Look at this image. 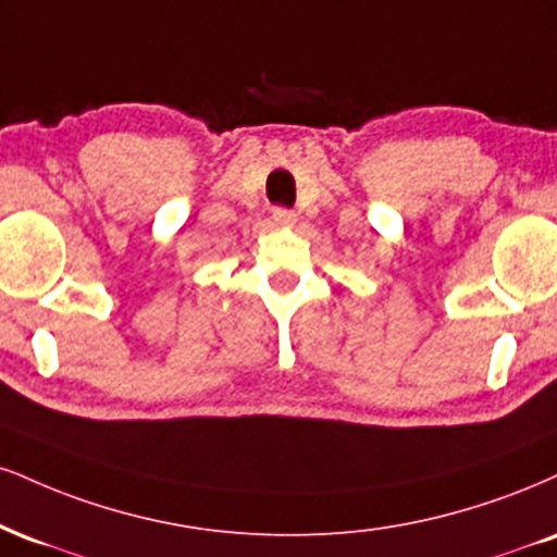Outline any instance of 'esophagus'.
<instances>
[{"mask_svg": "<svg viewBox=\"0 0 557 557\" xmlns=\"http://www.w3.org/2000/svg\"><path fill=\"white\" fill-rule=\"evenodd\" d=\"M272 220L277 225H293V223H296V214H293L290 210H274Z\"/></svg>", "mask_w": 557, "mask_h": 557, "instance_id": "1", "label": "esophagus"}]
</instances>
